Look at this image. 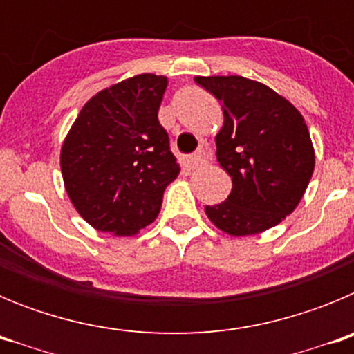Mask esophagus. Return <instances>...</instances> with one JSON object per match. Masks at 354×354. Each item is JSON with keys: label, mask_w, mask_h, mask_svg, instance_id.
<instances>
[{"label": "esophagus", "mask_w": 354, "mask_h": 354, "mask_svg": "<svg viewBox=\"0 0 354 354\" xmlns=\"http://www.w3.org/2000/svg\"><path fill=\"white\" fill-rule=\"evenodd\" d=\"M187 161H189L192 168H202L209 162V154L205 152V150H198L196 154L189 156V159H187Z\"/></svg>", "instance_id": "obj_1"}]
</instances>
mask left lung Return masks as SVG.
<instances>
[{"mask_svg": "<svg viewBox=\"0 0 354 354\" xmlns=\"http://www.w3.org/2000/svg\"><path fill=\"white\" fill-rule=\"evenodd\" d=\"M223 102L216 158L232 177L225 202L205 214L230 236L274 227L299 204L314 174L315 154L301 113L270 86L243 76H196Z\"/></svg>", "mask_w": 354, "mask_h": 354, "instance_id": "obj_1", "label": "left lung"}]
</instances>
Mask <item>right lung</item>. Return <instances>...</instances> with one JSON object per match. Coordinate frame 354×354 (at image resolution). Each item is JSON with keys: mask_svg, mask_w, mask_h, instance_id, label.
Returning <instances> with one entry per match:
<instances>
[{"mask_svg": "<svg viewBox=\"0 0 354 354\" xmlns=\"http://www.w3.org/2000/svg\"><path fill=\"white\" fill-rule=\"evenodd\" d=\"M168 80L138 74L101 90L72 124L60 167L72 205L86 223L133 236L158 218L165 187L179 175L158 111Z\"/></svg>", "mask_w": 354, "mask_h": 354, "instance_id": "1", "label": "right lung"}]
</instances>
